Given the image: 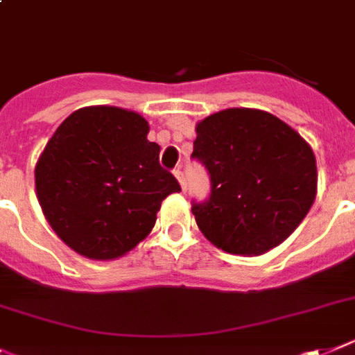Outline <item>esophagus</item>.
Instances as JSON below:
<instances>
[{"instance_id":"obj_1","label":"esophagus","mask_w":355,"mask_h":355,"mask_svg":"<svg viewBox=\"0 0 355 355\" xmlns=\"http://www.w3.org/2000/svg\"><path fill=\"white\" fill-rule=\"evenodd\" d=\"M174 175H175V180L180 181L181 189L187 190V181H184V175H183V172H181V168H178V171H174Z\"/></svg>"}]
</instances>
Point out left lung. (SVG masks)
Returning a JSON list of instances; mask_svg holds the SVG:
<instances>
[{"mask_svg":"<svg viewBox=\"0 0 355 355\" xmlns=\"http://www.w3.org/2000/svg\"><path fill=\"white\" fill-rule=\"evenodd\" d=\"M192 157L209 171V201L192 205L214 247L259 256L281 245L318 194L312 146L279 118L257 108H227L196 125Z\"/></svg>","mask_w":355,"mask_h":355,"instance_id":"obj_1","label":"left lung"}]
</instances>
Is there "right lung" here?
<instances>
[{
  "mask_svg": "<svg viewBox=\"0 0 355 355\" xmlns=\"http://www.w3.org/2000/svg\"><path fill=\"white\" fill-rule=\"evenodd\" d=\"M143 116L119 107L72 112L36 163V196L61 241L110 261L137 247L156 225L161 201L181 187L161 168L159 145Z\"/></svg>",
  "mask_w": 355,
  "mask_h": 355,
  "instance_id": "1",
  "label": "right lung"
}]
</instances>
